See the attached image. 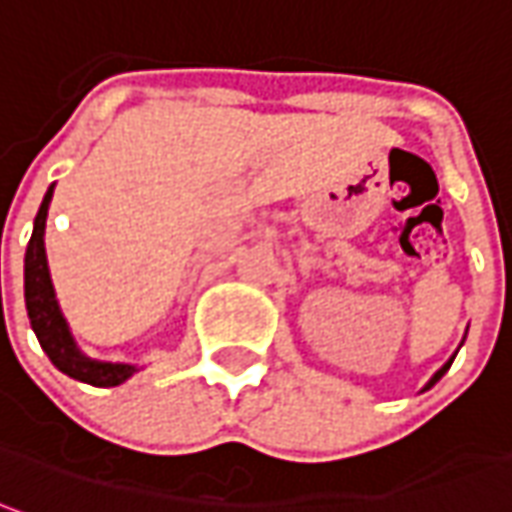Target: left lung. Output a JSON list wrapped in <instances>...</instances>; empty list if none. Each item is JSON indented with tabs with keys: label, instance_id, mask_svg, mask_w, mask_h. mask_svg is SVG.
Masks as SVG:
<instances>
[{
	"label": "left lung",
	"instance_id": "8db88e82",
	"mask_svg": "<svg viewBox=\"0 0 512 512\" xmlns=\"http://www.w3.org/2000/svg\"><path fill=\"white\" fill-rule=\"evenodd\" d=\"M451 362H454V357H451V359H449V362H446V365H443V368H440V370H438V373H435V376H432V379H429V384H426L424 390H429V387H432V384L438 382L440 376H443V373H446V370H449V368H451Z\"/></svg>",
	"mask_w": 512,
	"mask_h": 512
}]
</instances>
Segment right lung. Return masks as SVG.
<instances>
[{
    "instance_id": "right-lung-1",
    "label": "right lung",
    "mask_w": 512,
    "mask_h": 512,
    "mask_svg": "<svg viewBox=\"0 0 512 512\" xmlns=\"http://www.w3.org/2000/svg\"><path fill=\"white\" fill-rule=\"evenodd\" d=\"M52 189L49 186L47 195L41 200V209L35 214L33 236L24 253V301H27V317L33 326L35 337L41 348L47 351L52 365L72 376L77 382L94 384V387H116V384L128 382L136 373V365H125V362H100V359L86 357L77 343H74L69 323L63 317L58 298H55V287L49 278L47 267V250H44V228H47V211L49 200H52Z\"/></svg>"
}]
</instances>
